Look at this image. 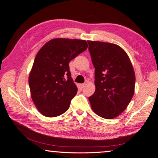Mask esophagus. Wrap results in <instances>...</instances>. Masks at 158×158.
Masks as SVG:
<instances>
[{
  "label": "esophagus",
  "mask_w": 158,
  "mask_h": 158,
  "mask_svg": "<svg viewBox=\"0 0 158 158\" xmlns=\"http://www.w3.org/2000/svg\"><path fill=\"white\" fill-rule=\"evenodd\" d=\"M85 84H79V86L80 88H84V86H85Z\"/></svg>",
  "instance_id": "34e87169"
}]
</instances>
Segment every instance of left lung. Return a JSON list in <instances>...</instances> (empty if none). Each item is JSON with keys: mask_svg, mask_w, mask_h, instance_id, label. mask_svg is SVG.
Returning <instances> with one entry per match:
<instances>
[{"mask_svg": "<svg viewBox=\"0 0 158 158\" xmlns=\"http://www.w3.org/2000/svg\"><path fill=\"white\" fill-rule=\"evenodd\" d=\"M94 72L95 92L89 97L93 110L105 119L124 111L133 98L135 75L126 52L110 43L88 41Z\"/></svg>", "mask_w": 158, "mask_h": 158, "instance_id": "1", "label": "left lung"}]
</instances>
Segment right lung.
<instances>
[{"label":"right lung","instance_id":"right-lung-1","mask_svg":"<svg viewBox=\"0 0 158 158\" xmlns=\"http://www.w3.org/2000/svg\"><path fill=\"white\" fill-rule=\"evenodd\" d=\"M87 48L85 40L57 38L47 42L38 52L29 75V85L34 104L44 116H59L69 108L77 93L69 63Z\"/></svg>","mask_w":158,"mask_h":158}]
</instances>
